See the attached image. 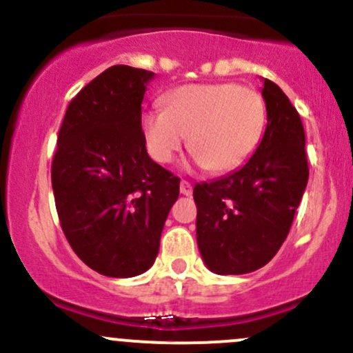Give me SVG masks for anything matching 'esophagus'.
<instances>
[{
    "mask_svg": "<svg viewBox=\"0 0 353 353\" xmlns=\"http://www.w3.org/2000/svg\"><path fill=\"white\" fill-rule=\"evenodd\" d=\"M181 194H184V196H191L193 194V186H191V183H188V181H181Z\"/></svg>",
    "mask_w": 353,
    "mask_h": 353,
    "instance_id": "obj_1",
    "label": "esophagus"
}]
</instances>
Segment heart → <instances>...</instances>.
<instances>
[{"label":"heart","mask_w":353,"mask_h":353,"mask_svg":"<svg viewBox=\"0 0 353 353\" xmlns=\"http://www.w3.org/2000/svg\"><path fill=\"white\" fill-rule=\"evenodd\" d=\"M265 126L261 94L237 83L184 85L163 97L162 112L143 117L145 141L157 162H170L188 138L191 155L213 174L248 162Z\"/></svg>","instance_id":"heart-1"}]
</instances>
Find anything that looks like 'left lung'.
I'll list each match as a JSON object with an SVG mask.
<instances>
[{"label":"left lung","instance_id":"left-lung-1","mask_svg":"<svg viewBox=\"0 0 353 353\" xmlns=\"http://www.w3.org/2000/svg\"><path fill=\"white\" fill-rule=\"evenodd\" d=\"M266 124L261 143L241 169L196 184V239L216 275H244L279 252L309 179L305 134L282 88L265 80Z\"/></svg>","mask_w":353,"mask_h":353}]
</instances>
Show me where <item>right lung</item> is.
Returning a JSON list of instances; mask_svg holds the SVG:
<instances>
[{
	"label": "right lung",
	"mask_w": 353,
	"mask_h": 353,
	"mask_svg": "<svg viewBox=\"0 0 353 353\" xmlns=\"http://www.w3.org/2000/svg\"><path fill=\"white\" fill-rule=\"evenodd\" d=\"M154 73L110 66L68 105L51 167L61 229L97 273L147 272L181 179L147 154L141 102Z\"/></svg>",
	"instance_id": "add662e5"
}]
</instances>
